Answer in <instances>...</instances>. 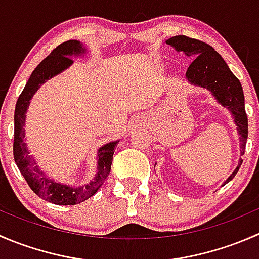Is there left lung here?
Segmentation results:
<instances>
[{
    "label": "left lung",
    "instance_id": "left-lung-1",
    "mask_svg": "<svg viewBox=\"0 0 259 259\" xmlns=\"http://www.w3.org/2000/svg\"><path fill=\"white\" fill-rule=\"evenodd\" d=\"M165 42L178 52L183 51L188 57H195L188 67L185 76L193 85L209 90L217 101L231 111L241 139V155H243L248 138V119L244 109V94L239 80L229 70L221 55L208 44L183 35L170 37ZM242 163L241 158L237 168L223 185L236 177Z\"/></svg>",
    "mask_w": 259,
    "mask_h": 259
}]
</instances>
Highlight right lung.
<instances>
[{
	"label": "right lung",
	"mask_w": 259,
	"mask_h": 259,
	"mask_svg": "<svg viewBox=\"0 0 259 259\" xmlns=\"http://www.w3.org/2000/svg\"><path fill=\"white\" fill-rule=\"evenodd\" d=\"M86 49L77 40H70L62 42L56 49L52 50L51 54L38 64L33 70L30 79L26 83L25 89L18 96L15 109V139H14V158L17 168L20 169L28 187L33 190L35 194L54 203L57 205H75L83 200L93 197L99 188L103 185L108 178L113 163L114 149L119 142H111L101 146L98 150V173L90 183L80 187H70L61 184L56 180L49 178L40 168L25 143V119L30 100L37 89L51 79L55 75L60 74L74 62L71 56H79L85 54Z\"/></svg>",
	"instance_id": "obj_1"
}]
</instances>
